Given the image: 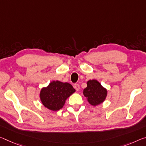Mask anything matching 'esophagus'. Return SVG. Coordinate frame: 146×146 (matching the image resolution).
Here are the masks:
<instances>
[{
	"label": "esophagus",
	"mask_w": 146,
	"mask_h": 146,
	"mask_svg": "<svg viewBox=\"0 0 146 146\" xmlns=\"http://www.w3.org/2000/svg\"><path fill=\"white\" fill-rule=\"evenodd\" d=\"M74 88H75V90H77V91H78V90H80V86H79V84H74Z\"/></svg>",
	"instance_id": "1"
}]
</instances>
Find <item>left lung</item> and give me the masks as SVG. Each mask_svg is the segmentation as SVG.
<instances>
[{"label":"left lung","instance_id":"obj_1","mask_svg":"<svg viewBox=\"0 0 146 146\" xmlns=\"http://www.w3.org/2000/svg\"><path fill=\"white\" fill-rule=\"evenodd\" d=\"M90 105L97 106L102 103L107 96V90L96 80H90L87 82V87L83 91Z\"/></svg>","mask_w":146,"mask_h":146}]
</instances>
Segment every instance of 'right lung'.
Segmentation results:
<instances>
[{
  "instance_id": "add662e5",
  "label": "right lung",
  "mask_w": 146,
  "mask_h": 146,
  "mask_svg": "<svg viewBox=\"0 0 146 146\" xmlns=\"http://www.w3.org/2000/svg\"><path fill=\"white\" fill-rule=\"evenodd\" d=\"M75 92V90L69 83L56 80L41 90L40 98L46 108L57 111L63 107L66 99Z\"/></svg>"
}]
</instances>
